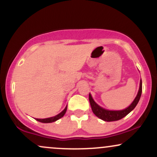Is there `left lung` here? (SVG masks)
I'll list each match as a JSON object with an SVG mask.
<instances>
[{"instance_id": "obj_1", "label": "left lung", "mask_w": 157, "mask_h": 157, "mask_svg": "<svg viewBox=\"0 0 157 157\" xmlns=\"http://www.w3.org/2000/svg\"><path fill=\"white\" fill-rule=\"evenodd\" d=\"M142 94V80H140V89H139V91L137 93V95L135 97L134 100L132 102V103L126 109L123 110H120V111H110V110H107L103 109V108L100 107V105H97L94 100H93L92 97H91V94H89V102L90 105H91V109H92L93 113L95 115L101 120H104V121L107 122H112V121H117V120H121L126 115L128 114L132 110L136 107L137 105L139 100H140V97Z\"/></svg>"}]
</instances>
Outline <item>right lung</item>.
I'll return each mask as SVG.
<instances>
[{
  "label": "right lung",
  "instance_id": "1",
  "mask_svg": "<svg viewBox=\"0 0 157 157\" xmlns=\"http://www.w3.org/2000/svg\"><path fill=\"white\" fill-rule=\"evenodd\" d=\"M66 110H67V106L65 108V109L62 111V112H60L59 114L56 115V116H55V117H49V118H46V119H37L36 118L35 120H37V121L43 122V123H50V122H55V121H57V120H59V119H60L61 117H63L64 116V114L66 112Z\"/></svg>",
  "mask_w": 157,
  "mask_h": 157
}]
</instances>
